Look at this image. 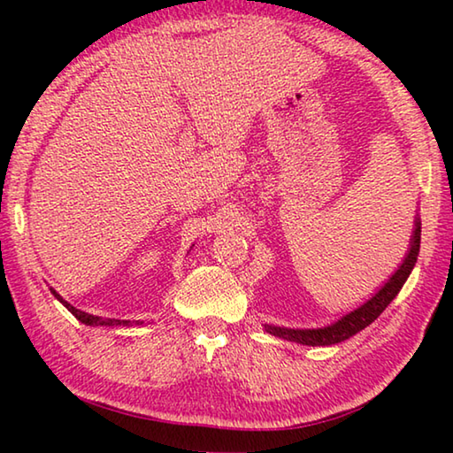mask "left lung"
Returning <instances> with one entry per match:
<instances>
[{"instance_id": "8db88e82", "label": "left lung", "mask_w": 453, "mask_h": 453, "mask_svg": "<svg viewBox=\"0 0 453 453\" xmlns=\"http://www.w3.org/2000/svg\"><path fill=\"white\" fill-rule=\"evenodd\" d=\"M419 240H421V221L416 219V229H413L411 242H410V251L405 256L403 264L400 265L392 278L388 280L386 286H383L378 294H375L372 300H367L362 308L354 310L348 316L337 319L335 324L327 327H318V329H289V327H278V326H265L267 332L275 337H281V340L302 343V346H334V343H340L343 340H349L351 335L362 332L380 318V313L392 303L394 297L400 294L403 288L405 280L410 278L413 265L418 262L419 256Z\"/></svg>"}]
</instances>
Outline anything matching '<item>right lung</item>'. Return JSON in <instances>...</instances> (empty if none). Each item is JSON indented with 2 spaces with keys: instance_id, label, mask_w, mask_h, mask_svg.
<instances>
[{
  "instance_id": "add662e5",
  "label": "right lung",
  "mask_w": 453,
  "mask_h": 453,
  "mask_svg": "<svg viewBox=\"0 0 453 453\" xmlns=\"http://www.w3.org/2000/svg\"><path fill=\"white\" fill-rule=\"evenodd\" d=\"M51 294L58 297V300L65 305L67 310H70L75 318H78L81 324H86V326H127L129 321H126V319H110V318H97V316H91V313H86V311H81V310H75L72 303H67L64 297H61L56 289H51Z\"/></svg>"
}]
</instances>
